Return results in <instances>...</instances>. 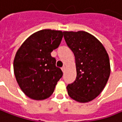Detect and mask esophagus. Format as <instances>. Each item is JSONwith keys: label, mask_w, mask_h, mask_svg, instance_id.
<instances>
[{"label": "esophagus", "mask_w": 122, "mask_h": 122, "mask_svg": "<svg viewBox=\"0 0 122 122\" xmlns=\"http://www.w3.org/2000/svg\"><path fill=\"white\" fill-rule=\"evenodd\" d=\"M62 71L63 72L65 71V66H63L62 67Z\"/></svg>", "instance_id": "obj_1"}]
</instances>
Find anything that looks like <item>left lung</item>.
I'll return each mask as SVG.
<instances>
[{"instance_id":"1","label":"left lung","mask_w":122,"mask_h":122,"mask_svg":"<svg viewBox=\"0 0 122 122\" xmlns=\"http://www.w3.org/2000/svg\"><path fill=\"white\" fill-rule=\"evenodd\" d=\"M66 43L74 54L76 78L66 87L74 100L86 103L94 99L104 89L110 74L108 54L103 44L85 31H65Z\"/></svg>"}]
</instances>
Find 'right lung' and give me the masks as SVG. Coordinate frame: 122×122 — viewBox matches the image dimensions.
<instances>
[{
    "label": "right lung",
    "instance_id": "add662e5",
    "mask_svg": "<svg viewBox=\"0 0 122 122\" xmlns=\"http://www.w3.org/2000/svg\"><path fill=\"white\" fill-rule=\"evenodd\" d=\"M62 37L60 30H41L30 35L17 51L14 72L20 88L29 98H48L62 78L63 73L51 53L59 46Z\"/></svg>",
    "mask_w": 122,
    "mask_h": 122
}]
</instances>
